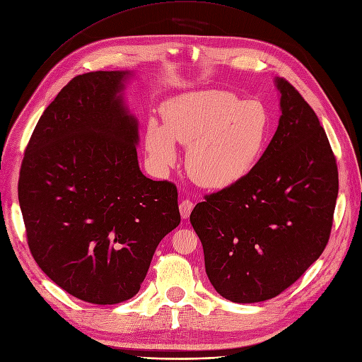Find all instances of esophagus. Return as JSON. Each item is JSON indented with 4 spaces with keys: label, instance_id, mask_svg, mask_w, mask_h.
I'll return each mask as SVG.
<instances>
[{
    "label": "esophagus",
    "instance_id": "1",
    "mask_svg": "<svg viewBox=\"0 0 362 362\" xmlns=\"http://www.w3.org/2000/svg\"><path fill=\"white\" fill-rule=\"evenodd\" d=\"M193 202L192 200H182L181 203H180V214H181V216L184 218V219H187L188 216H190V214H192V211H193Z\"/></svg>",
    "mask_w": 362,
    "mask_h": 362
}]
</instances>
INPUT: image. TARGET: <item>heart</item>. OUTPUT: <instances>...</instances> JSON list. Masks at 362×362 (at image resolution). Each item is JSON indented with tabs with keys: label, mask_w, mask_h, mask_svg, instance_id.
<instances>
[{
	"label": "heart",
	"mask_w": 362,
	"mask_h": 362,
	"mask_svg": "<svg viewBox=\"0 0 362 362\" xmlns=\"http://www.w3.org/2000/svg\"><path fill=\"white\" fill-rule=\"evenodd\" d=\"M163 124L150 119L144 146L158 169L174 166L175 141L188 146L185 165L194 182L227 188L247 178L271 141L272 119L259 100H242L227 90H203L169 98Z\"/></svg>",
	"instance_id": "b5f03b06"
}]
</instances>
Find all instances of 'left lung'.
I'll use <instances>...</instances> for the list:
<instances>
[{
  "mask_svg": "<svg viewBox=\"0 0 362 362\" xmlns=\"http://www.w3.org/2000/svg\"><path fill=\"white\" fill-rule=\"evenodd\" d=\"M277 131L252 174L204 196L190 222L218 293L231 302L272 299L293 284L329 242L339 174L311 106L283 78Z\"/></svg>",
  "mask_w": 362,
  "mask_h": 362,
  "instance_id": "obj_1",
  "label": "left lung"
}]
</instances>
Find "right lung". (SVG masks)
Returning a JSON list of instances; mask_svg holds the SVG:
<instances>
[{
  "mask_svg": "<svg viewBox=\"0 0 362 362\" xmlns=\"http://www.w3.org/2000/svg\"><path fill=\"white\" fill-rule=\"evenodd\" d=\"M129 71L75 76L44 110L25 151L19 203L33 259L81 300L139 293L160 240L180 226L178 192L143 175Z\"/></svg>",
  "mask_w": 362,
  "mask_h": 362,
  "instance_id": "right-lung-1",
  "label": "right lung"
}]
</instances>
